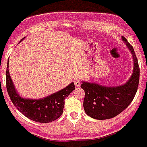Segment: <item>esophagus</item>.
<instances>
[{
    "mask_svg": "<svg viewBox=\"0 0 147 147\" xmlns=\"http://www.w3.org/2000/svg\"><path fill=\"white\" fill-rule=\"evenodd\" d=\"M74 82H75V85H76V87H79V86L81 85V82H80L79 80L76 79L74 81Z\"/></svg>",
    "mask_w": 147,
    "mask_h": 147,
    "instance_id": "esophagus-1",
    "label": "esophagus"
}]
</instances>
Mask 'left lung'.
<instances>
[{"mask_svg":"<svg viewBox=\"0 0 147 147\" xmlns=\"http://www.w3.org/2000/svg\"><path fill=\"white\" fill-rule=\"evenodd\" d=\"M131 53L134 62L133 71L126 83L121 85L104 86L95 82H82L81 85L84 90V106L86 114L98 120L112 119L121 113L133 100L138 90L140 68L133 47L121 36Z\"/></svg>","mask_w":147,"mask_h":147,"instance_id":"1","label":"left lung"}]
</instances>
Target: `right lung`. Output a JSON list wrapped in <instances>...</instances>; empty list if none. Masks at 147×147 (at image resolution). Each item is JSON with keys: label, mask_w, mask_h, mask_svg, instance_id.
Wrapping results in <instances>:
<instances>
[{"label": "right lung", "mask_w": 147, "mask_h": 147, "mask_svg": "<svg viewBox=\"0 0 147 147\" xmlns=\"http://www.w3.org/2000/svg\"><path fill=\"white\" fill-rule=\"evenodd\" d=\"M6 84L9 98L18 110L32 121L40 123H48L58 119L63 114L65 97L76 89L75 84L71 82L65 88L44 98H24L18 93L9 76V62L6 73Z\"/></svg>", "instance_id": "right-lung-1"}]
</instances>
